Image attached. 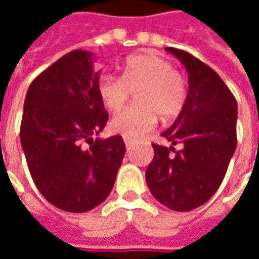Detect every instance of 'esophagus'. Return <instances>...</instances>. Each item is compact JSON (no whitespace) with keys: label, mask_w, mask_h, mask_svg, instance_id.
<instances>
[{"label":"esophagus","mask_w":259,"mask_h":259,"mask_svg":"<svg viewBox=\"0 0 259 259\" xmlns=\"http://www.w3.org/2000/svg\"><path fill=\"white\" fill-rule=\"evenodd\" d=\"M123 140H124V144H126V147H127V148H130V147L135 144V141L132 140V139H127V137H124Z\"/></svg>","instance_id":"1"}]
</instances>
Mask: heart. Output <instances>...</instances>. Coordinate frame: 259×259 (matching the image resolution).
<instances>
[{
    "instance_id": "1",
    "label": "heart",
    "mask_w": 259,
    "mask_h": 259,
    "mask_svg": "<svg viewBox=\"0 0 259 259\" xmlns=\"http://www.w3.org/2000/svg\"><path fill=\"white\" fill-rule=\"evenodd\" d=\"M132 91H137V104L113 116L109 123L113 133L127 139H139L154 129L158 115L163 119L178 116L187 100L185 77L168 59L154 53L126 59L122 77L102 74L98 80V96L109 112L120 111Z\"/></svg>"
}]
</instances>
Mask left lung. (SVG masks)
<instances>
[{"label": "left lung", "mask_w": 259, "mask_h": 259, "mask_svg": "<svg viewBox=\"0 0 259 259\" xmlns=\"http://www.w3.org/2000/svg\"><path fill=\"white\" fill-rule=\"evenodd\" d=\"M166 51L187 70L189 91L179 116L161 135L172 146H152L146 180L155 200L169 209L186 212L205 204L226 175L237 146V102L208 65L178 48ZM176 144H182L180 152L174 151Z\"/></svg>", "instance_id": "left-lung-1"}]
</instances>
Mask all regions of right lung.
<instances>
[{
    "label": "right lung",
    "mask_w": 259,
    "mask_h": 259,
    "mask_svg": "<svg viewBox=\"0 0 259 259\" xmlns=\"http://www.w3.org/2000/svg\"><path fill=\"white\" fill-rule=\"evenodd\" d=\"M94 62L93 53L74 50L38 74L26 94L20 124L36 187L54 206L74 213L105 201L126 150L120 136L93 141L108 120ZM83 141H91L89 149Z\"/></svg>",
    "instance_id": "obj_1"
}]
</instances>
